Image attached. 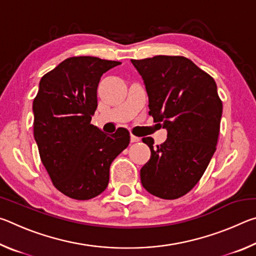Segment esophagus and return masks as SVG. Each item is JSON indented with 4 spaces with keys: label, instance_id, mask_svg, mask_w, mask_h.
I'll use <instances>...</instances> for the list:
<instances>
[{
    "label": "esophagus",
    "instance_id": "esophagus-1",
    "mask_svg": "<svg viewBox=\"0 0 256 256\" xmlns=\"http://www.w3.org/2000/svg\"><path fill=\"white\" fill-rule=\"evenodd\" d=\"M138 141H140V138L133 136V134H131V142H138Z\"/></svg>",
    "mask_w": 256,
    "mask_h": 256
}]
</instances>
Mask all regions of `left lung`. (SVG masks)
Segmentation results:
<instances>
[{"label": "left lung", "mask_w": 256, "mask_h": 256, "mask_svg": "<svg viewBox=\"0 0 256 256\" xmlns=\"http://www.w3.org/2000/svg\"><path fill=\"white\" fill-rule=\"evenodd\" d=\"M131 62L144 79L149 115L167 130L160 146L142 138L151 156L140 170L141 183L152 196L175 200L196 185L214 154L222 102L214 78L184 56Z\"/></svg>", "instance_id": "left-lung-1"}]
</instances>
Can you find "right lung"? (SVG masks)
<instances>
[{
	"label": "right lung",
	"instance_id": "1",
	"mask_svg": "<svg viewBox=\"0 0 256 256\" xmlns=\"http://www.w3.org/2000/svg\"><path fill=\"white\" fill-rule=\"evenodd\" d=\"M118 60L74 56L42 78L34 99V136L42 162L60 192L90 200L106 190L110 167L130 144L120 128L112 136L90 123L97 108V88Z\"/></svg>",
	"mask_w": 256,
	"mask_h": 256
}]
</instances>
